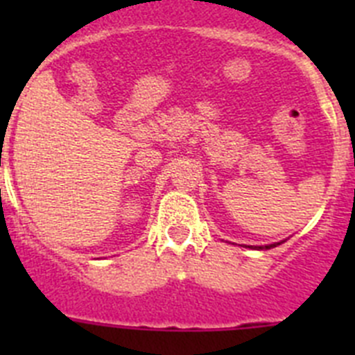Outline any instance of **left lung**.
<instances>
[{
  "label": "left lung",
  "mask_w": 355,
  "mask_h": 355,
  "mask_svg": "<svg viewBox=\"0 0 355 355\" xmlns=\"http://www.w3.org/2000/svg\"><path fill=\"white\" fill-rule=\"evenodd\" d=\"M281 243H283V241H277V243H268V245H258V247H252L250 245V249H258V250H263V249H272V247H277V245H281ZM247 247V245H245Z\"/></svg>",
  "instance_id": "8db88e82"
}]
</instances>
